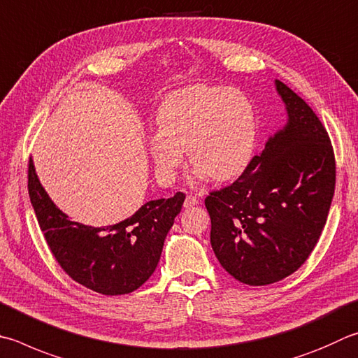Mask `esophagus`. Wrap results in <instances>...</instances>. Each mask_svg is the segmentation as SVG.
<instances>
[{
	"mask_svg": "<svg viewBox=\"0 0 358 358\" xmlns=\"http://www.w3.org/2000/svg\"><path fill=\"white\" fill-rule=\"evenodd\" d=\"M197 203H199L197 197H194V196H186V199H185V208H192V206H196Z\"/></svg>",
	"mask_w": 358,
	"mask_h": 358,
	"instance_id": "1",
	"label": "esophagus"
}]
</instances>
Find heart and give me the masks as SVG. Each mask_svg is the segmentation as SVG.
<instances>
[{
	"mask_svg": "<svg viewBox=\"0 0 358 358\" xmlns=\"http://www.w3.org/2000/svg\"><path fill=\"white\" fill-rule=\"evenodd\" d=\"M158 138L150 152L162 183H172L181 153L213 181L238 177L252 158L257 119L250 100L236 89L189 86L175 90L159 105Z\"/></svg>",
	"mask_w": 358,
	"mask_h": 358,
	"instance_id": "1",
	"label": "heart"
}]
</instances>
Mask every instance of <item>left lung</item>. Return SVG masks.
Segmentation results:
<instances>
[{"label": "left lung", "mask_w": 358, "mask_h": 358, "mask_svg": "<svg viewBox=\"0 0 358 358\" xmlns=\"http://www.w3.org/2000/svg\"><path fill=\"white\" fill-rule=\"evenodd\" d=\"M288 122L236 181L210 192L211 247L231 277L263 287L291 275L320 239L335 192L326 128L301 96L275 80Z\"/></svg>", "instance_id": "8db88e82"}]
</instances>
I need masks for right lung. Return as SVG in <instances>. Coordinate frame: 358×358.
<instances>
[{
	"mask_svg": "<svg viewBox=\"0 0 358 358\" xmlns=\"http://www.w3.org/2000/svg\"><path fill=\"white\" fill-rule=\"evenodd\" d=\"M28 191L45 241L64 272L105 296L128 294L150 278L186 197L177 192L171 199L150 200L119 224L89 227L70 220L51 201L32 159L28 164Z\"/></svg>",
	"mask_w": 358,
	"mask_h": 358,
	"instance_id": "add662e5",
	"label": "right lung"
}]
</instances>
